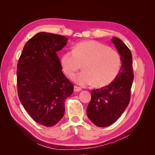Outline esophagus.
I'll return each instance as SVG.
<instances>
[{
	"instance_id": "esophagus-1",
	"label": "esophagus",
	"mask_w": 155,
	"mask_h": 155,
	"mask_svg": "<svg viewBox=\"0 0 155 155\" xmlns=\"http://www.w3.org/2000/svg\"><path fill=\"white\" fill-rule=\"evenodd\" d=\"M74 91L75 92H79V91H81V88L79 87H78V86H74Z\"/></svg>"
}]
</instances>
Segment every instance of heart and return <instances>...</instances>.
Instances as JSON below:
<instances>
[{
  "label": "heart",
  "mask_w": 155,
  "mask_h": 155,
  "mask_svg": "<svg viewBox=\"0 0 155 155\" xmlns=\"http://www.w3.org/2000/svg\"><path fill=\"white\" fill-rule=\"evenodd\" d=\"M64 72L72 76L81 68L84 71L74 77L81 85L93 83L97 87L109 85L119 74L121 65L120 54L114 50L94 41H86L74 46L61 59Z\"/></svg>",
  "instance_id": "1"
}]
</instances>
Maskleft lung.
<instances>
[{"label": "left lung", "instance_id": "8db88e82", "mask_svg": "<svg viewBox=\"0 0 155 155\" xmlns=\"http://www.w3.org/2000/svg\"><path fill=\"white\" fill-rule=\"evenodd\" d=\"M121 55L119 74L109 85L92 90L91 100L87 108L88 118L95 125L105 127L118 120L128 106L134 79L130 50L117 37L112 39Z\"/></svg>", "mask_w": 155, "mask_h": 155}]
</instances>
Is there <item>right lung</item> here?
I'll return each mask as SVG.
<instances>
[{
	"label": "right lung",
	"instance_id": "add662e5",
	"mask_svg": "<svg viewBox=\"0 0 155 155\" xmlns=\"http://www.w3.org/2000/svg\"><path fill=\"white\" fill-rule=\"evenodd\" d=\"M67 41L63 35L38 33L25 44L17 64L18 98L31 118L46 127L63 118L64 101L74 91L57 54Z\"/></svg>",
	"mask_w": 155,
	"mask_h": 155
}]
</instances>
